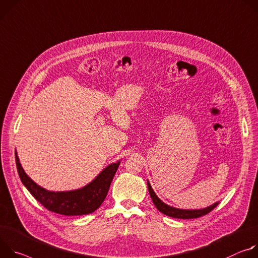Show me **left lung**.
I'll use <instances>...</instances> for the list:
<instances>
[{"instance_id": "1", "label": "left lung", "mask_w": 258, "mask_h": 258, "mask_svg": "<svg viewBox=\"0 0 258 258\" xmlns=\"http://www.w3.org/2000/svg\"><path fill=\"white\" fill-rule=\"evenodd\" d=\"M148 187H149V191L151 195V198L153 200V202L155 204V206L157 207V209L162 212L163 214L170 216V217H174V218H181V219H190V218H198L201 217L203 215L208 214L210 211H212L217 205L218 202L214 203L213 205L204 208V209H195V210H186V209H178V208H174L171 207L167 204H165L164 202H162L161 200L158 198V196L156 195V192L154 191V189L152 188L149 180H148Z\"/></svg>"}]
</instances>
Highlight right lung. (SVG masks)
<instances>
[{"instance_id":"add662e5","label":"right lung","mask_w":258,"mask_h":258,"mask_svg":"<svg viewBox=\"0 0 258 258\" xmlns=\"http://www.w3.org/2000/svg\"><path fill=\"white\" fill-rule=\"evenodd\" d=\"M15 161L21 182L37 201L52 212L68 216L89 214L98 209L104 201L111 180L120 165V161L108 165L94 180L82 188L68 191H51L38 185L27 176L21 167L16 152Z\"/></svg>"}]
</instances>
